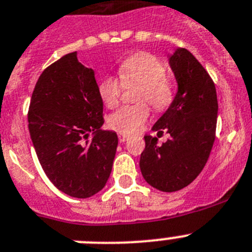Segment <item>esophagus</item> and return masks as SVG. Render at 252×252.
<instances>
[{
    "mask_svg": "<svg viewBox=\"0 0 252 252\" xmlns=\"http://www.w3.org/2000/svg\"><path fill=\"white\" fill-rule=\"evenodd\" d=\"M119 140H120V142H125L126 140H128V135H125V133H119Z\"/></svg>",
    "mask_w": 252,
    "mask_h": 252,
    "instance_id": "1",
    "label": "esophagus"
}]
</instances>
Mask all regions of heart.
I'll use <instances>...</instances> for the list:
<instances>
[{"label": "heart", "instance_id": "1", "mask_svg": "<svg viewBox=\"0 0 252 252\" xmlns=\"http://www.w3.org/2000/svg\"><path fill=\"white\" fill-rule=\"evenodd\" d=\"M119 78L106 75L98 83V94L108 108H115L120 102L122 83L125 86L137 83L136 101L140 103L124 106L113 112L108 119V125L113 130L122 133H133L141 128L148 120L149 106L155 111H165L174 98V88L168 75L166 65L159 58L141 53L125 59L119 68Z\"/></svg>", "mask_w": 252, "mask_h": 252}]
</instances>
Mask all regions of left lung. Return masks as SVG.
Returning <instances> with one entry per match:
<instances>
[{"label":"left lung","instance_id":"1","mask_svg":"<svg viewBox=\"0 0 252 252\" xmlns=\"http://www.w3.org/2000/svg\"><path fill=\"white\" fill-rule=\"evenodd\" d=\"M178 92L165 113L155 122L158 136L170 139L161 146L146 135L140 157L144 179L161 192H177L189 186L206 165L216 139L218 102L216 87L206 69L187 49L169 57Z\"/></svg>","mask_w":252,"mask_h":252}]
</instances>
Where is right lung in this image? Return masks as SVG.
<instances>
[{
  "label": "right lung",
  "mask_w": 252,
  "mask_h": 252,
  "mask_svg": "<svg viewBox=\"0 0 252 252\" xmlns=\"http://www.w3.org/2000/svg\"><path fill=\"white\" fill-rule=\"evenodd\" d=\"M29 131L50 182L65 194L88 198L110 178L117 133L101 130L103 102L93 69L69 53L41 73L31 95ZM93 133L92 139H88Z\"/></svg>",
  "instance_id": "obj_1"
}]
</instances>
